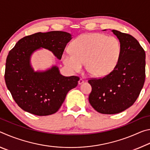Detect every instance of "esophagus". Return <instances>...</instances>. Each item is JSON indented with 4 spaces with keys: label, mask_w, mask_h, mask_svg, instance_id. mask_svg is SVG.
<instances>
[{
    "label": "esophagus",
    "mask_w": 150,
    "mask_h": 150,
    "mask_svg": "<svg viewBox=\"0 0 150 150\" xmlns=\"http://www.w3.org/2000/svg\"><path fill=\"white\" fill-rule=\"evenodd\" d=\"M83 83H84V80H83V79H80L79 81H78V83H79V85H81V84H83Z\"/></svg>",
    "instance_id": "obj_1"
}]
</instances>
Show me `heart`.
Wrapping results in <instances>:
<instances>
[{"label": "heart", "instance_id": "heart-1", "mask_svg": "<svg viewBox=\"0 0 150 150\" xmlns=\"http://www.w3.org/2000/svg\"><path fill=\"white\" fill-rule=\"evenodd\" d=\"M121 53V43L116 37L97 33L84 34L72 42L71 51L66 50L62 59L71 71H80L85 63L91 75L105 77L115 69Z\"/></svg>", "mask_w": 150, "mask_h": 150}]
</instances>
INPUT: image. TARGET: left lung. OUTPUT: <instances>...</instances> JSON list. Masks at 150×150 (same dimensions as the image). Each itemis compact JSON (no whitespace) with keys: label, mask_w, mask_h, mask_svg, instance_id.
Returning a JSON list of instances; mask_svg holds the SVG:
<instances>
[{"label":"left lung","mask_w":150,"mask_h":150,"mask_svg":"<svg viewBox=\"0 0 150 150\" xmlns=\"http://www.w3.org/2000/svg\"><path fill=\"white\" fill-rule=\"evenodd\" d=\"M112 32L122 45L118 64L110 74L88 81L92 87L88 96L91 105L106 115L117 114L130 107L138 98L146 77L145 51L138 40L118 30Z\"/></svg>","instance_id":"obj_1"}]
</instances>
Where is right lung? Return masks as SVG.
Here are the masks:
<instances>
[{
    "instance_id": "add662e5",
    "label": "right lung",
    "mask_w": 150,
    "mask_h": 150,
    "mask_svg": "<svg viewBox=\"0 0 150 150\" xmlns=\"http://www.w3.org/2000/svg\"><path fill=\"white\" fill-rule=\"evenodd\" d=\"M69 33L52 31L25 36L10 51L6 58L4 79L12 98L22 110L37 116L56 112L67 93L77 87L79 78L61 75L56 65L35 71L30 62L32 55L41 48L50 50L62 59Z\"/></svg>"
}]
</instances>
